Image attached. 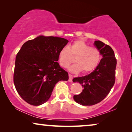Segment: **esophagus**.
I'll return each instance as SVG.
<instances>
[{"instance_id": "obj_1", "label": "esophagus", "mask_w": 132, "mask_h": 132, "mask_svg": "<svg viewBox=\"0 0 132 132\" xmlns=\"http://www.w3.org/2000/svg\"><path fill=\"white\" fill-rule=\"evenodd\" d=\"M73 76L71 75H70V74H69V79H68V82H72V80H73Z\"/></svg>"}]
</instances>
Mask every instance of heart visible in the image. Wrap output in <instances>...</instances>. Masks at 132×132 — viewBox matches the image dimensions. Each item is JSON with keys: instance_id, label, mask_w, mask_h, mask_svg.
<instances>
[{"instance_id": "heart-1", "label": "heart", "mask_w": 132, "mask_h": 132, "mask_svg": "<svg viewBox=\"0 0 132 132\" xmlns=\"http://www.w3.org/2000/svg\"><path fill=\"white\" fill-rule=\"evenodd\" d=\"M76 57V64L69 67L73 73H79L83 71L86 73L93 71L98 65L101 59V52L98 48L91 47L85 41L78 39L74 41L70 47L64 46L59 52L57 61L64 68H67L73 62Z\"/></svg>"}]
</instances>
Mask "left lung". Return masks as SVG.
<instances>
[{
	"label": "left lung",
	"mask_w": 132,
	"mask_h": 132,
	"mask_svg": "<svg viewBox=\"0 0 132 132\" xmlns=\"http://www.w3.org/2000/svg\"><path fill=\"white\" fill-rule=\"evenodd\" d=\"M94 44L102 56L100 63L89 75L73 79V82H79L84 88L80 94L73 97L76 102L83 106H92L100 102L115 84L117 60L114 52L100 41H95Z\"/></svg>",
	"instance_id": "8db88e82"
}]
</instances>
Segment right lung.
<instances>
[{
    "label": "right lung",
    "instance_id": "right-lung-1",
    "mask_svg": "<svg viewBox=\"0 0 132 132\" xmlns=\"http://www.w3.org/2000/svg\"><path fill=\"white\" fill-rule=\"evenodd\" d=\"M68 43L63 38L40 35L23 44L15 57L14 83L28 103H44L59 81L68 80V73L57 62L59 52Z\"/></svg>",
    "mask_w": 132,
    "mask_h": 132
}]
</instances>
